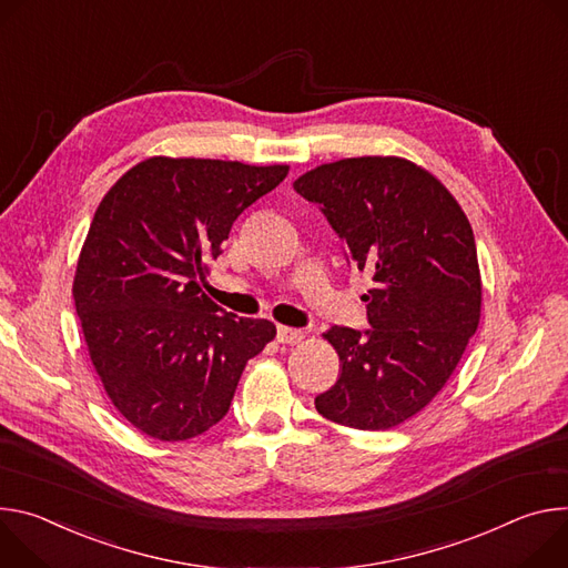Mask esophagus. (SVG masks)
<instances>
[{
	"label": "esophagus",
	"instance_id": "34e87169",
	"mask_svg": "<svg viewBox=\"0 0 568 568\" xmlns=\"http://www.w3.org/2000/svg\"><path fill=\"white\" fill-rule=\"evenodd\" d=\"M302 338H304L302 329H293V327H284V325L277 327V341L284 345H297Z\"/></svg>",
	"mask_w": 568,
	"mask_h": 568
}]
</instances>
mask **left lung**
I'll return each mask as SVG.
<instances>
[{"label":"left lung","mask_w":568,"mask_h":568,"mask_svg":"<svg viewBox=\"0 0 568 568\" xmlns=\"http://www.w3.org/2000/svg\"><path fill=\"white\" fill-rule=\"evenodd\" d=\"M295 192L345 241L347 264L372 275V329L323 334L338 382L316 397L323 417L386 430L417 415L463 358L480 321L471 225L449 189L404 158H347L306 171Z\"/></svg>","instance_id":"left-lung-1"}]
</instances>
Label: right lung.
I'll use <instances>...</instances> for the list:
<instances>
[{"label":"right lung","mask_w":568,"mask_h":568,"mask_svg":"<svg viewBox=\"0 0 568 568\" xmlns=\"http://www.w3.org/2000/svg\"><path fill=\"white\" fill-rule=\"evenodd\" d=\"M286 164L149 158L97 207L74 277L88 352L114 408L178 443L230 410L245 363L277 334L203 293L232 223L286 178Z\"/></svg>","instance_id":"right-lung-1"}]
</instances>
